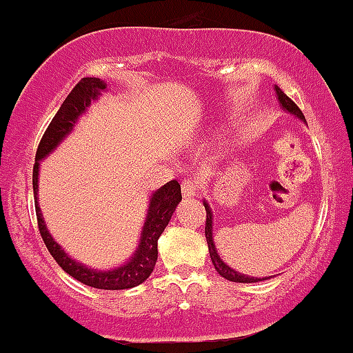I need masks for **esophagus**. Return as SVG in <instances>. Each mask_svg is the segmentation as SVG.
Masks as SVG:
<instances>
[{
  "label": "esophagus",
  "instance_id": "1",
  "mask_svg": "<svg viewBox=\"0 0 353 353\" xmlns=\"http://www.w3.org/2000/svg\"><path fill=\"white\" fill-rule=\"evenodd\" d=\"M181 190H183L184 196L191 198V196H196L198 191H200V186H198L196 181H193V179H184L183 184H181Z\"/></svg>",
  "mask_w": 353,
  "mask_h": 353
}]
</instances>
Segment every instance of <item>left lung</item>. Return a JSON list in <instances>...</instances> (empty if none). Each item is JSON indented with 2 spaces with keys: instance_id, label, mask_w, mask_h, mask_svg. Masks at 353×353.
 <instances>
[{
  "instance_id": "left-lung-1",
  "label": "left lung",
  "mask_w": 353,
  "mask_h": 353,
  "mask_svg": "<svg viewBox=\"0 0 353 353\" xmlns=\"http://www.w3.org/2000/svg\"><path fill=\"white\" fill-rule=\"evenodd\" d=\"M274 91H276V98H278V101H279V107H281L285 112H288V114L295 115V117L300 119V121L305 122V117H303L302 110H300V108L296 107V105L293 103V101L290 100V98L286 97L281 90H279L278 85H274ZM203 205H205V210H207L205 238H207L208 253H210V259H212V263H214L215 271H217L222 278L228 279V281H232V283H259V281H265V279H269V278H252V276H248V274H241L239 271H234L232 268H229L228 263L221 259V255H219V252H217V246H215V243H214V214H212V208H210V205H208L207 200H203Z\"/></svg>"
}]
</instances>
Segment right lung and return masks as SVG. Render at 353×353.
Wrapping results in <instances>:
<instances>
[{
  "label": "right lung",
  "instance_id": "obj_1",
  "mask_svg": "<svg viewBox=\"0 0 353 353\" xmlns=\"http://www.w3.org/2000/svg\"><path fill=\"white\" fill-rule=\"evenodd\" d=\"M107 91V84L97 77H84L79 81L74 90L70 91L61 107L58 108L57 115L48 125L36 153V163L32 169V190L34 201H36V215L39 232L43 236V241L57 263L72 276L74 279L81 281L82 285L91 286L98 290H128L141 285L155 269L157 256H159V238L162 236L163 229L169 224L170 217L176 212V207L183 200L181 196V184L177 181H169L162 188L153 191L150 194L148 212L145 215L141 234H139V243L136 246L134 253L125 260L122 265L112 269H93L88 268L85 263L72 259L60 245L53 239L51 232L48 231V225L44 222L43 214L39 208V198H37V190H39V169L41 162L48 155L54 152L60 146L65 138H68L77 124L79 117L88 112L91 103L101 97V93Z\"/></svg>",
  "mask_w": 353,
  "mask_h": 353
}]
</instances>
